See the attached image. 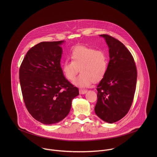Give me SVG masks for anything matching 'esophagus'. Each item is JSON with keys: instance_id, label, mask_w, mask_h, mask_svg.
Instances as JSON below:
<instances>
[{"instance_id": "esophagus-1", "label": "esophagus", "mask_w": 157, "mask_h": 157, "mask_svg": "<svg viewBox=\"0 0 157 157\" xmlns=\"http://www.w3.org/2000/svg\"><path fill=\"white\" fill-rule=\"evenodd\" d=\"M86 92H87V90H79V92H80V94H85V93H86Z\"/></svg>"}]
</instances>
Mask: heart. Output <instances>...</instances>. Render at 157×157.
Masks as SVG:
<instances>
[{"instance_id":"b5f03b06","label":"heart","mask_w":157,"mask_h":157,"mask_svg":"<svg viewBox=\"0 0 157 157\" xmlns=\"http://www.w3.org/2000/svg\"><path fill=\"white\" fill-rule=\"evenodd\" d=\"M70 58L71 61L66 60L63 63L62 72L67 80L72 82L80 70L81 73L75 84L81 88L100 82L107 74L109 61L104 51L79 46L72 49Z\"/></svg>"}]
</instances>
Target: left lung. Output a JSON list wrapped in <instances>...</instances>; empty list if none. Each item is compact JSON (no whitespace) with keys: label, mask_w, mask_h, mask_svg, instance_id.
<instances>
[{"label":"left lung","mask_w":157,"mask_h":157,"mask_svg":"<svg viewBox=\"0 0 157 157\" xmlns=\"http://www.w3.org/2000/svg\"><path fill=\"white\" fill-rule=\"evenodd\" d=\"M109 47L107 74L97 86L95 112L103 121L113 123L123 118L133 102L137 71L133 56L120 41L101 34Z\"/></svg>","instance_id":"obj_1"}]
</instances>
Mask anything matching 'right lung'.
I'll use <instances>...</instances> for the list:
<instances>
[{
    "mask_svg": "<svg viewBox=\"0 0 157 157\" xmlns=\"http://www.w3.org/2000/svg\"><path fill=\"white\" fill-rule=\"evenodd\" d=\"M63 42H42L26 53L19 69L25 106L36 120L45 124L64 119L78 89L63 75L60 66Z\"/></svg>",
    "mask_w": 157,
    "mask_h": 157,
    "instance_id": "obj_1",
    "label": "right lung"
}]
</instances>
